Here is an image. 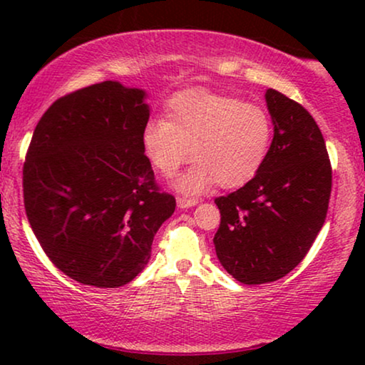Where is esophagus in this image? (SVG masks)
<instances>
[{"label":"esophagus","mask_w":365,"mask_h":365,"mask_svg":"<svg viewBox=\"0 0 365 365\" xmlns=\"http://www.w3.org/2000/svg\"><path fill=\"white\" fill-rule=\"evenodd\" d=\"M197 204V199H192V197H178V206L181 209H187V207H192Z\"/></svg>","instance_id":"esophagus-1"}]
</instances>
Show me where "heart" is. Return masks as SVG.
Instances as JSON below:
<instances>
[{"instance_id":"heart-1","label":"heart","mask_w":365,"mask_h":365,"mask_svg":"<svg viewBox=\"0 0 365 365\" xmlns=\"http://www.w3.org/2000/svg\"><path fill=\"white\" fill-rule=\"evenodd\" d=\"M272 141V121L257 104L204 89L174 96L166 119H151L141 146L149 164L163 176L194 159L176 178L174 187L197 196L212 186L241 187L261 171Z\"/></svg>"}]
</instances>
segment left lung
<instances>
[{
    "instance_id": "1",
    "label": "left lung",
    "mask_w": 365,
    "mask_h": 365,
    "mask_svg": "<svg viewBox=\"0 0 365 365\" xmlns=\"http://www.w3.org/2000/svg\"><path fill=\"white\" fill-rule=\"evenodd\" d=\"M266 103L274 138L261 171L241 189L216 197L214 236L222 267L242 284L274 282L306 257L326 221L332 168L317 123L276 89Z\"/></svg>"
}]
</instances>
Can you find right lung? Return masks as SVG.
<instances>
[{
  "label": "right lung",
  "instance_id": "1",
  "mask_svg": "<svg viewBox=\"0 0 365 365\" xmlns=\"http://www.w3.org/2000/svg\"><path fill=\"white\" fill-rule=\"evenodd\" d=\"M144 99L143 89L118 81L78 89L48 108L29 143L28 221L49 261L86 286L131 282L176 209L143 153Z\"/></svg>",
  "mask_w": 365,
  "mask_h": 365
}]
</instances>
